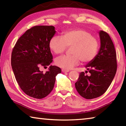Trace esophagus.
Listing matches in <instances>:
<instances>
[{
  "instance_id": "1",
  "label": "esophagus",
  "mask_w": 126,
  "mask_h": 126,
  "mask_svg": "<svg viewBox=\"0 0 126 126\" xmlns=\"http://www.w3.org/2000/svg\"><path fill=\"white\" fill-rule=\"evenodd\" d=\"M62 72H63V73H67V72H69L68 70H65V69H62Z\"/></svg>"
}]
</instances>
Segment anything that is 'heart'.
<instances>
[{
  "instance_id": "obj_1",
  "label": "heart",
  "mask_w": 126,
  "mask_h": 126,
  "mask_svg": "<svg viewBox=\"0 0 126 126\" xmlns=\"http://www.w3.org/2000/svg\"><path fill=\"white\" fill-rule=\"evenodd\" d=\"M71 55L59 57L55 64L65 70L77 65L80 59L83 63L92 61L96 57L99 49V42L91 33L83 29H71L63 32L62 35H54L49 42V47L55 54L63 53L71 47Z\"/></svg>"
}]
</instances>
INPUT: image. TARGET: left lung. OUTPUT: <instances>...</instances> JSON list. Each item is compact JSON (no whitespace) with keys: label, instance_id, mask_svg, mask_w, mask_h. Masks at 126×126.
<instances>
[{"label":"left lung","instance_id":"8db88e82","mask_svg":"<svg viewBox=\"0 0 126 126\" xmlns=\"http://www.w3.org/2000/svg\"><path fill=\"white\" fill-rule=\"evenodd\" d=\"M99 34L101 42L99 52L96 57L86 65L90 75L81 72L75 83L78 93L88 99L103 94L111 84L117 71L116 52L111 38L103 31H100Z\"/></svg>","mask_w":126,"mask_h":126}]
</instances>
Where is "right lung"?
Here are the masks:
<instances>
[{
	"label": "right lung",
	"mask_w": 126,
	"mask_h": 126,
	"mask_svg": "<svg viewBox=\"0 0 126 126\" xmlns=\"http://www.w3.org/2000/svg\"><path fill=\"white\" fill-rule=\"evenodd\" d=\"M55 32L53 26L33 27L19 38L12 51L11 65L17 82L26 94L34 98L47 96L54 88L55 77L61 73L55 65L45 73L39 70L52 62L49 42Z\"/></svg>",
	"instance_id": "right-lung-1"
}]
</instances>
